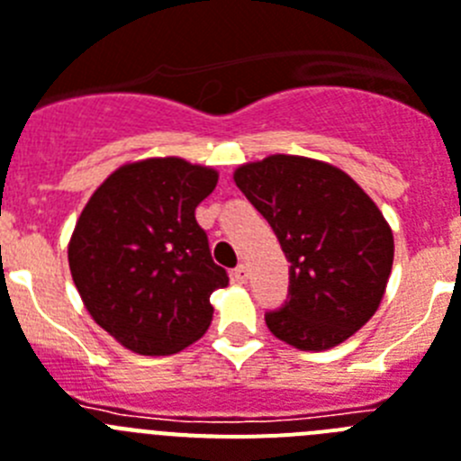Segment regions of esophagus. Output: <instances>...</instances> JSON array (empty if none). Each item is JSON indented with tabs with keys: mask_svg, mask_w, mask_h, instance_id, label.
Returning a JSON list of instances; mask_svg holds the SVG:
<instances>
[{
	"mask_svg": "<svg viewBox=\"0 0 461 461\" xmlns=\"http://www.w3.org/2000/svg\"><path fill=\"white\" fill-rule=\"evenodd\" d=\"M231 276H234L236 283H246V280H248V267H246V264H239Z\"/></svg>",
	"mask_w": 461,
	"mask_h": 461,
	"instance_id": "obj_1",
	"label": "esophagus"
}]
</instances>
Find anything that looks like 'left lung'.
Masks as SVG:
<instances>
[{"mask_svg":"<svg viewBox=\"0 0 461 461\" xmlns=\"http://www.w3.org/2000/svg\"><path fill=\"white\" fill-rule=\"evenodd\" d=\"M234 181L290 262L285 303L264 315L271 334L327 350L366 325L394 259L392 230L369 194L341 169L297 155L243 164Z\"/></svg>","mask_w":461,"mask_h":461,"instance_id":"left-lung-1","label":"left lung"}]
</instances>
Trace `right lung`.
<instances>
[{
    "mask_svg": "<svg viewBox=\"0 0 461 461\" xmlns=\"http://www.w3.org/2000/svg\"><path fill=\"white\" fill-rule=\"evenodd\" d=\"M218 174L181 158L125 164L76 222L69 269L102 330L139 355H171L208 330L211 294L230 283L194 208Z\"/></svg>",
    "mask_w": 461,
    "mask_h": 461,
    "instance_id": "obj_1",
    "label": "right lung"
}]
</instances>
